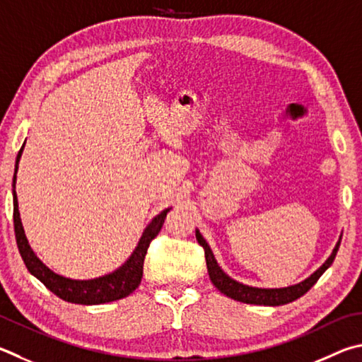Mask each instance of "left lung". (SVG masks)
Instances as JSON below:
<instances>
[{
  "label": "left lung",
  "instance_id": "1",
  "mask_svg": "<svg viewBox=\"0 0 362 362\" xmlns=\"http://www.w3.org/2000/svg\"><path fill=\"white\" fill-rule=\"evenodd\" d=\"M196 239H198L199 245L204 248L209 277H210V280H212V284L218 288L223 294H226L228 298H231L234 300L245 302V304L274 305V307L288 304V302H293L310 290V288L317 284V280L321 277V275L325 274L326 269L332 264V261H334V258H336L337 250L340 245V242H337L336 248L332 250L331 256L326 259L325 264L321 266L318 271H315L310 277L305 279L304 281H300V284H298V285L286 286V288H255V286H248V285L240 284V281L233 280L229 275H226L221 271V267L218 266V262H216L212 250H210L206 239L201 235L199 229H196Z\"/></svg>",
  "mask_w": 362,
  "mask_h": 362
}]
</instances>
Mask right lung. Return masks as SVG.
I'll return each instance as SVG.
<instances>
[{"label": "right lung", "mask_w": 362, "mask_h": 362, "mask_svg": "<svg viewBox=\"0 0 362 362\" xmlns=\"http://www.w3.org/2000/svg\"><path fill=\"white\" fill-rule=\"evenodd\" d=\"M25 144L21 148L16 160V173H14V231L17 239L18 252L22 255V259L28 271L39 279L42 284L49 288V290L57 294L58 298L63 300L72 302V304H82V305H96V304H106V302H112L117 299L127 298L133 293L141 284L142 272H144V259H146L147 248L158 233L161 231L164 218L170 209L163 210L160 215L150 221V225L142 233V238L139 244L134 248L133 255L129 259L124 262L122 267H118L112 274L103 275V277L91 279V280H72L66 279L63 275H58L54 271L44 264V262L37 258L33 252L22 226L21 212H18V202L16 194V179H17V169L18 161L23 152Z\"/></svg>", "instance_id": "add662e5"}]
</instances>
